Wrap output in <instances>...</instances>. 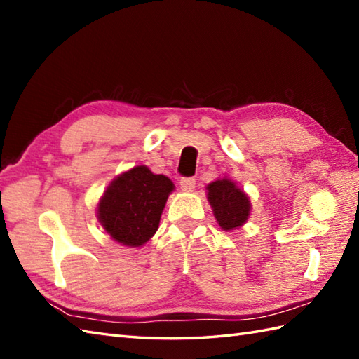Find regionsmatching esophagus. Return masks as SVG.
Wrapping results in <instances>:
<instances>
[{"label":"esophagus","mask_w":359,"mask_h":359,"mask_svg":"<svg viewBox=\"0 0 359 359\" xmlns=\"http://www.w3.org/2000/svg\"><path fill=\"white\" fill-rule=\"evenodd\" d=\"M180 188H182V191L191 193L193 189L196 188V179L194 177H182L180 179Z\"/></svg>","instance_id":"34e87169"}]
</instances>
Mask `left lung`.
<instances>
[{
	"label": "left lung",
	"mask_w": 359,
	"mask_h": 359,
	"mask_svg": "<svg viewBox=\"0 0 359 359\" xmlns=\"http://www.w3.org/2000/svg\"><path fill=\"white\" fill-rule=\"evenodd\" d=\"M207 189L208 201L222 230L230 231L245 224L250 216V201L234 182L228 179L216 180Z\"/></svg>",
	"instance_id": "obj_1"
}]
</instances>
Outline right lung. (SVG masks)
<instances>
[{
    "label": "right lung",
    "instance_id": "obj_1",
    "mask_svg": "<svg viewBox=\"0 0 359 359\" xmlns=\"http://www.w3.org/2000/svg\"><path fill=\"white\" fill-rule=\"evenodd\" d=\"M172 182L152 174L147 166H135L112 182L98 203V220L114 241L140 247L158 228L160 216Z\"/></svg>",
    "mask_w": 359,
    "mask_h": 359
}]
</instances>
